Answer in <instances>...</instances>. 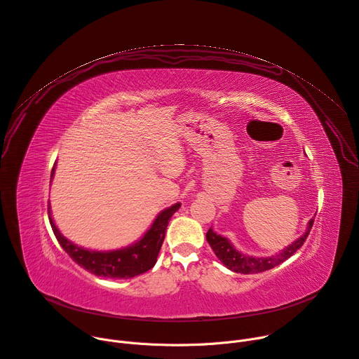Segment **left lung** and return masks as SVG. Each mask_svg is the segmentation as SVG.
Here are the masks:
<instances>
[{
    "instance_id": "obj_1",
    "label": "left lung",
    "mask_w": 359,
    "mask_h": 359,
    "mask_svg": "<svg viewBox=\"0 0 359 359\" xmlns=\"http://www.w3.org/2000/svg\"><path fill=\"white\" fill-rule=\"evenodd\" d=\"M312 224H313V219L309 220L308 231L298 241H295L292 245L285 248L282 252H279V255L272 256V257H253V256L243 255L239 250H236L229 241L215 233L212 229L208 231L206 239H208L210 248L213 249L215 255L219 257L220 262L227 269H231L238 273H245V275L260 273V272L269 271V269L280 265L287 257H290L293 253H295L305 243V241L312 229Z\"/></svg>"
}]
</instances>
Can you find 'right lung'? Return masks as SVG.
<instances>
[{"instance_id": "1", "label": "right lung", "mask_w": 359, "mask_h": 359, "mask_svg": "<svg viewBox=\"0 0 359 359\" xmlns=\"http://www.w3.org/2000/svg\"><path fill=\"white\" fill-rule=\"evenodd\" d=\"M53 176H54V169L51 170V177ZM179 208H180V203H176L169 209L163 210L156 217L147 233L137 243L120 250H111V252H94V250L79 248L77 245L72 243L58 232L57 226L54 224L50 216V208H48V219L58 243L69 253V256L79 266H81L83 269H86L87 272L95 276L111 278V279H128V278H135L140 273H144L154 266L161 243L165 241V233L168 229L169 220Z\"/></svg>"}]
</instances>
